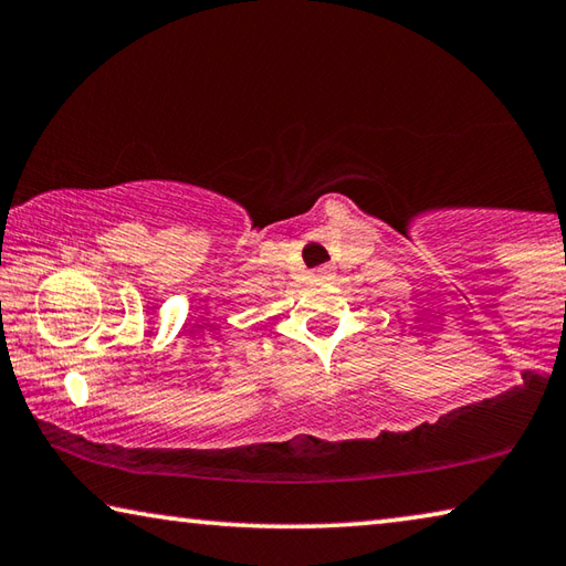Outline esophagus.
Wrapping results in <instances>:
<instances>
[{
	"mask_svg": "<svg viewBox=\"0 0 566 566\" xmlns=\"http://www.w3.org/2000/svg\"><path fill=\"white\" fill-rule=\"evenodd\" d=\"M315 274H317V276H329V266H317Z\"/></svg>",
	"mask_w": 566,
	"mask_h": 566,
	"instance_id": "esophagus-1",
	"label": "esophagus"
}]
</instances>
